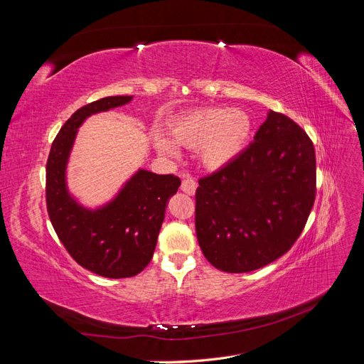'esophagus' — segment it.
I'll return each mask as SVG.
<instances>
[{
	"label": "esophagus",
	"instance_id": "1",
	"mask_svg": "<svg viewBox=\"0 0 364 364\" xmlns=\"http://www.w3.org/2000/svg\"><path fill=\"white\" fill-rule=\"evenodd\" d=\"M196 188H197L196 181L191 178V176H186V178H185V179L182 181V183H181V190H182L183 193H186V194L193 196V194L196 193Z\"/></svg>",
	"mask_w": 364,
	"mask_h": 364
}]
</instances>
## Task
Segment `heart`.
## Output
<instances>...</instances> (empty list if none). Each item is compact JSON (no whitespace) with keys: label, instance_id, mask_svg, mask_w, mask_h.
<instances>
[{"label":"heart","instance_id":"obj_1","mask_svg":"<svg viewBox=\"0 0 364 364\" xmlns=\"http://www.w3.org/2000/svg\"><path fill=\"white\" fill-rule=\"evenodd\" d=\"M250 134V118L238 109L206 107L174 121L170 135L174 142L190 149H199L206 168L225 167L243 150ZM153 144L164 156H176L178 150L162 135L153 136Z\"/></svg>","mask_w":364,"mask_h":364}]
</instances>
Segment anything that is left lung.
Returning a JSON list of instances; mask_svg holds the SVG:
<instances>
[{"mask_svg": "<svg viewBox=\"0 0 364 364\" xmlns=\"http://www.w3.org/2000/svg\"><path fill=\"white\" fill-rule=\"evenodd\" d=\"M314 199L313 142L270 111L247 149L199 179L196 234L205 258L228 273L267 266L299 238Z\"/></svg>", "mask_w": 364, "mask_h": 364, "instance_id": "left-lung-1", "label": "left lung"}]
</instances>
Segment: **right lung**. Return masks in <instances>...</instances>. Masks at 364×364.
I'll list each match as a JSON object with an SVG mask.
<instances>
[{
	"label": "right lung",
	"mask_w": 364,
	"mask_h": 364,
	"mask_svg": "<svg viewBox=\"0 0 364 364\" xmlns=\"http://www.w3.org/2000/svg\"><path fill=\"white\" fill-rule=\"evenodd\" d=\"M132 95L105 97L71 115L54 138L47 161V209L51 225L82 267L105 278H130L147 267L156 247L168 199L181 179L138 170L114 199L97 209L77 202L67 188V164L83 121L127 105Z\"/></svg>",
	"instance_id": "obj_1"
}]
</instances>
